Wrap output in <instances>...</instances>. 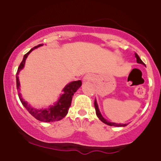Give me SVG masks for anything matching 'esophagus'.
Here are the masks:
<instances>
[{
    "label": "esophagus",
    "instance_id": "esophagus-1",
    "mask_svg": "<svg viewBox=\"0 0 161 161\" xmlns=\"http://www.w3.org/2000/svg\"><path fill=\"white\" fill-rule=\"evenodd\" d=\"M92 79H93V76H92V74H86L85 76H84L83 80L87 81V82H88V81L92 80Z\"/></svg>",
    "mask_w": 161,
    "mask_h": 161
}]
</instances>
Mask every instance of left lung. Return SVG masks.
I'll return each instance as SVG.
<instances>
[{
    "label": "left lung",
    "mask_w": 161,
    "mask_h": 161,
    "mask_svg": "<svg viewBox=\"0 0 161 161\" xmlns=\"http://www.w3.org/2000/svg\"><path fill=\"white\" fill-rule=\"evenodd\" d=\"M136 61H137V63H139V64H144V65H145V64L142 62V61L140 59V58H139V55H138L137 53H136ZM94 107H95L96 114H97V117H98V118H100V121H101L102 122L104 123V124L108 125H110V126H116V127H124V126L127 125V124H117V123L110 122V121H107L106 119H104V118H103V116L101 115V114H100V111H99L98 105H97V101H96V100H95V101H94Z\"/></svg>",
    "instance_id": "obj_1"
}]
</instances>
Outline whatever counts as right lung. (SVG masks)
<instances>
[{
  "label": "right lung",
  "instance_id": "right-lung-1",
  "mask_svg": "<svg viewBox=\"0 0 161 161\" xmlns=\"http://www.w3.org/2000/svg\"><path fill=\"white\" fill-rule=\"evenodd\" d=\"M43 44H39L37 46L34 47L32 48L30 51L24 55V58L22 61L21 62L20 65L18 68L17 73H16V86L17 89H19V71L23 69L24 65H25V59L30 54V53L32 50H35L36 48L42 46ZM82 86V81L78 80L71 82L70 83L68 84L63 90V94L60 97L59 100L57 102L56 104L53 106H50V108H46V109H36V108H32L30 105L28 104L27 102L22 99L21 94H19V97L20 99L21 103H22L25 109L29 111V113L31 115L34 117L36 119L39 120L40 121H43V122H53V121H58L62 119L63 118L66 116V114L69 112V109L71 106V100H72V97L74 95L75 92L77 91L78 89Z\"/></svg>",
  "mask_w": 161,
  "mask_h": 161
}]
</instances>
